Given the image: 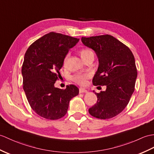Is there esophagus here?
<instances>
[{
	"instance_id": "1",
	"label": "esophagus",
	"mask_w": 154,
	"mask_h": 154,
	"mask_svg": "<svg viewBox=\"0 0 154 154\" xmlns=\"http://www.w3.org/2000/svg\"><path fill=\"white\" fill-rule=\"evenodd\" d=\"M88 91L87 89L83 88H79V93H86V92H87Z\"/></svg>"
}]
</instances>
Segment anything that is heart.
I'll return each mask as SVG.
<instances>
[{"label": "heart", "instance_id": "heart-1", "mask_svg": "<svg viewBox=\"0 0 154 154\" xmlns=\"http://www.w3.org/2000/svg\"><path fill=\"white\" fill-rule=\"evenodd\" d=\"M92 54H94L93 52H92V51H91L90 49H88V48H84L80 51V55L83 60ZM67 58H68V54H67L65 57V58H64V60H63L64 63L66 62ZM90 76L91 75L89 73H78L73 76L72 80L74 82H75L76 83L80 85H85L87 84V79L90 77Z\"/></svg>", "mask_w": 154, "mask_h": 154}]
</instances>
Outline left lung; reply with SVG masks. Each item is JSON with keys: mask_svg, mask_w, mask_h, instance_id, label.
<instances>
[{"mask_svg": "<svg viewBox=\"0 0 154 154\" xmlns=\"http://www.w3.org/2000/svg\"><path fill=\"white\" fill-rule=\"evenodd\" d=\"M81 41L93 50L98 59L93 85L106 86L105 91H93L98 101L88 112L98 119H110L125 108L134 92L137 77L134 55L126 45L112 35L82 37Z\"/></svg>", "mask_w": 154, "mask_h": 154, "instance_id": "8db88e82", "label": "left lung"}]
</instances>
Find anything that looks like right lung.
<instances>
[{
    "mask_svg": "<svg viewBox=\"0 0 154 154\" xmlns=\"http://www.w3.org/2000/svg\"><path fill=\"white\" fill-rule=\"evenodd\" d=\"M79 41L51 32L34 42L25 54L21 69L23 90L31 108L45 119L63 117L69 101L79 92L73 85L66 86L64 90L54 87L64 58Z\"/></svg>",
    "mask_w": 154,
    "mask_h": 154,
    "instance_id": "1",
    "label": "right lung"
}]
</instances>
